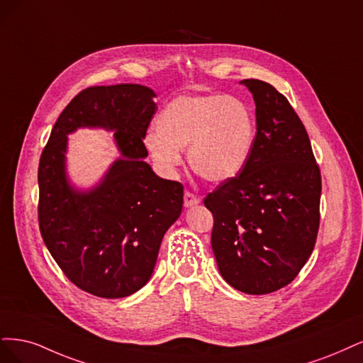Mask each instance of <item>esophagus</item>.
<instances>
[{"mask_svg":"<svg viewBox=\"0 0 363 363\" xmlns=\"http://www.w3.org/2000/svg\"><path fill=\"white\" fill-rule=\"evenodd\" d=\"M199 202H201V199H199L196 194L190 193V191H185L184 193V206H193V205H197Z\"/></svg>","mask_w":363,"mask_h":363,"instance_id":"34e87169","label":"esophagus"}]
</instances>
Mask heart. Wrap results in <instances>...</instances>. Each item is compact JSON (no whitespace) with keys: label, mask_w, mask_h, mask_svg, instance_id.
I'll return each mask as SVG.
<instances>
[{"label":"heart","mask_w":363,"mask_h":363,"mask_svg":"<svg viewBox=\"0 0 363 363\" xmlns=\"http://www.w3.org/2000/svg\"><path fill=\"white\" fill-rule=\"evenodd\" d=\"M255 142L253 114L241 98L194 93L170 101L155 121L146 147L155 164L173 173L186 149L191 170L209 182H226L242 170Z\"/></svg>","instance_id":"heart-1"}]
</instances>
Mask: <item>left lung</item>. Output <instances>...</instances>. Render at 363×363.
Segmentation results:
<instances>
[{
  "instance_id": "8db88e82",
  "label": "left lung",
  "mask_w": 363,
  "mask_h": 363,
  "mask_svg": "<svg viewBox=\"0 0 363 363\" xmlns=\"http://www.w3.org/2000/svg\"><path fill=\"white\" fill-rule=\"evenodd\" d=\"M256 105V135L242 170L205 199L213 213L218 272L245 294L291 284L320 228L321 173L311 140L288 99L261 79H242Z\"/></svg>"
}]
</instances>
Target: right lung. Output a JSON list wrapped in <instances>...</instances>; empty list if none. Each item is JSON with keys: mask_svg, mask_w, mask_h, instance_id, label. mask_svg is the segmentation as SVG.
Instances as JSON below:
<instances>
[{"mask_svg": "<svg viewBox=\"0 0 363 363\" xmlns=\"http://www.w3.org/2000/svg\"><path fill=\"white\" fill-rule=\"evenodd\" d=\"M154 98L140 84L84 89L58 116L40 155L43 242L75 286L102 298L128 297L147 284L162 237L182 211V184L157 177L145 161ZM86 125L116 130L121 158L96 187L78 192L67 181L64 154L67 134Z\"/></svg>", "mask_w": 363, "mask_h": 363, "instance_id": "obj_1", "label": "right lung"}]
</instances>
